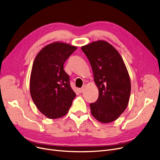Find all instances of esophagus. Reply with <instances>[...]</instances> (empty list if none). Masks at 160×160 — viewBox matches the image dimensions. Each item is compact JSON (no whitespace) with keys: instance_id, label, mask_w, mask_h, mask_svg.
<instances>
[{"instance_id":"obj_1","label":"esophagus","mask_w":160,"mask_h":160,"mask_svg":"<svg viewBox=\"0 0 160 160\" xmlns=\"http://www.w3.org/2000/svg\"><path fill=\"white\" fill-rule=\"evenodd\" d=\"M86 85H83V86L79 89L80 93H83V92L84 91V90H85V89H86Z\"/></svg>"}]
</instances>
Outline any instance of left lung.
<instances>
[{
  "mask_svg": "<svg viewBox=\"0 0 160 160\" xmlns=\"http://www.w3.org/2000/svg\"><path fill=\"white\" fill-rule=\"evenodd\" d=\"M90 62L98 98L90 104L92 115L100 122L115 121L127 108L131 83L127 67L118 51L108 42L99 40L82 47Z\"/></svg>",
  "mask_w": 160,
  "mask_h": 160,
  "instance_id": "left-lung-1",
  "label": "left lung"
}]
</instances>
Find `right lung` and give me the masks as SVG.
I'll list each match as a JSON object with an SVG mask.
<instances>
[{"label":"right lung","instance_id":"1","mask_svg":"<svg viewBox=\"0 0 160 160\" xmlns=\"http://www.w3.org/2000/svg\"><path fill=\"white\" fill-rule=\"evenodd\" d=\"M77 48L54 42L42 48L33 62L30 95L38 110L49 119L66 115L76 97L70 85L69 76L63 70V64Z\"/></svg>","mask_w":160,"mask_h":160}]
</instances>
